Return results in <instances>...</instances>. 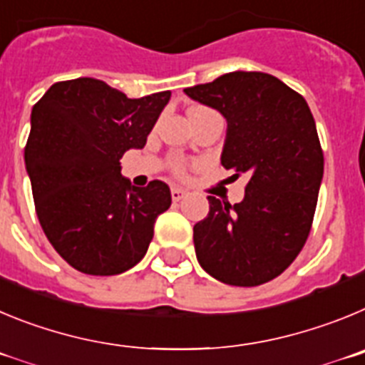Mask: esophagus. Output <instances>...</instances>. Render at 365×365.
Segmentation results:
<instances>
[{
	"instance_id": "1",
	"label": "esophagus",
	"mask_w": 365,
	"mask_h": 365,
	"mask_svg": "<svg viewBox=\"0 0 365 365\" xmlns=\"http://www.w3.org/2000/svg\"><path fill=\"white\" fill-rule=\"evenodd\" d=\"M187 190L182 189V187H170V196H173V200L175 202H180L182 198H185Z\"/></svg>"
}]
</instances>
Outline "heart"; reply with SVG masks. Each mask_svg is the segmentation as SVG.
<instances>
[{
    "mask_svg": "<svg viewBox=\"0 0 365 365\" xmlns=\"http://www.w3.org/2000/svg\"><path fill=\"white\" fill-rule=\"evenodd\" d=\"M203 113H212V110L207 109V107H195V109H190V116H192V114H203ZM170 169H173L175 175L183 176L185 175V162H183V160H173Z\"/></svg>",
    "mask_w": 365,
    "mask_h": 365,
    "instance_id": "1",
    "label": "heart"
}]
</instances>
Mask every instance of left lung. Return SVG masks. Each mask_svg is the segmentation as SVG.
<instances>
[{
  "mask_svg": "<svg viewBox=\"0 0 365 365\" xmlns=\"http://www.w3.org/2000/svg\"><path fill=\"white\" fill-rule=\"evenodd\" d=\"M185 94L225 116L222 165L249 176L240 203L207 196L209 215L192 229L196 258L223 284H265L293 264L313 225L324 153L309 105L278 78L252 71Z\"/></svg>",
  "mask_w": 365,
  "mask_h": 365,
  "instance_id": "obj_1",
  "label": "left lung"
}]
</instances>
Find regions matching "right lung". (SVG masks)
Returning a JSON list of instances; mask_svg holds the SVG:
<instances>
[{
    "mask_svg": "<svg viewBox=\"0 0 365 365\" xmlns=\"http://www.w3.org/2000/svg\"><path fill=\"white\" fill-rule=\"evenodd\" d=\"M170 91L130 100L94 78L58 81L32 107L25 165L45 236L85 274L110 277L145 256L170 207L167 183L133 187L120 160L143 149Z\"/></svg>",
    "mask_w": 365,
    "mask_h": 365,
    "instance_id": "obj_1",
    "label": "right lung"
}]
</instances>
